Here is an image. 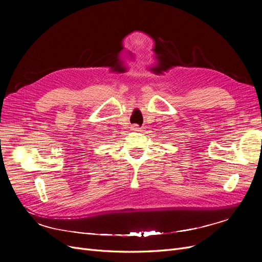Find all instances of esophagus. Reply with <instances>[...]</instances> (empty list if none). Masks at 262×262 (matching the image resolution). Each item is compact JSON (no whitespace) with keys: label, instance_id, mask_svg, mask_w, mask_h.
I'll return each mask as SVG.
<instances>
[{"label":"esophagus","instance_id":"esophagus-1","mask_svg":"<svg viewBox=\"0 0 262 262\" xmlns=\"http://www.w3.org/2000/svg\"><path fill=\"white\" fill-rule=\"evenodd\" d=\"M140 125L139 124H133V125H131V130L132 131H140Z\"/></svg>","mask_w":262,"mask_h":262}]
</instances>
